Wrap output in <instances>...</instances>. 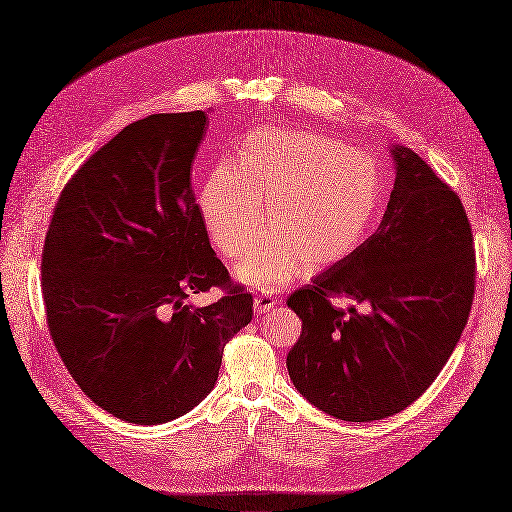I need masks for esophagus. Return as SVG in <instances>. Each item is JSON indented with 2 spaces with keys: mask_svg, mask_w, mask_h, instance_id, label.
<instances>
[{
  "mask_svg": "<svg viewBox=\"0 0 512 512\" xmlns=\"http://www.w3.org/2000/svg\"><path fill=\"white\" fill-rule=\"evenodd\" d=\"M275 304H277V300H275L273 296H256V298H254V314H266V312H271Z\"/></svg>",
  "mask_w": 512,
  "mask_h": 512,
  "instance_id": "1",
  "label": "esophagus"
}]
</instances>
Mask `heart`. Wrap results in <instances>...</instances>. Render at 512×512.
<instances>
[{
    "mask_svg": "<svg viewBox=\"0 0 512 512\" xmlns=\"http://www.w3.org/2000/svg\"><path fill=\"white\" fill-rule=\"evenodd\" d=\"M271 233L235 266L256 289H279L302 269L321 273L354 256L385 204L381 166L369 152L312 131L258 129L200 191L210 241L225 258L246 254L264 221Z\"/></svg>",
    "mask_w": 512,
    "mask_h": 512,
    "instance_id": "obj_1",
    "label": "heart"
}]
</instances>
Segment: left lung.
<instances>
[{
    "mask_svg": "<svg viewBox=\"0 0 512 512\" xmlns=\"http://www.w3.org/2000/svg\"><path fill=\"white\" fill-rule=\"evenodd\" d=\"M396 183L377 231L362 248L287 306L302 335L287 352L298 392L327 415L369 423L423 396L467 325L473 289V233L456 193L419 154L389 145ZM346 295L368 308L330 304Z\"/></svg>",
    "mask_w": 512,
    "mask_h": 512,
    "instance_id": "8db88e82",
    "label": "left lung"
}]
</instances>
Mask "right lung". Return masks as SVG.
Here are the masks:
<instances>
[{"label":"right lung","mask_w":512,"mask_h":512,"mask_svg":"<svg viewBox=\"0 0 512 512\" xmlns=\"http://www.w3.org/2000/svg\"><path fill=\"white\" fill-rule=\"evenodd\" d=\"M208 112L152 114L97 150L64 187L41 260L47 325L68 373L116 419L160 425L198 406L223 348L252 321L191 189ZM228 296L196 307L193 293Z\"/></svg>","instance_id":"add662e5"}]
</instances>
